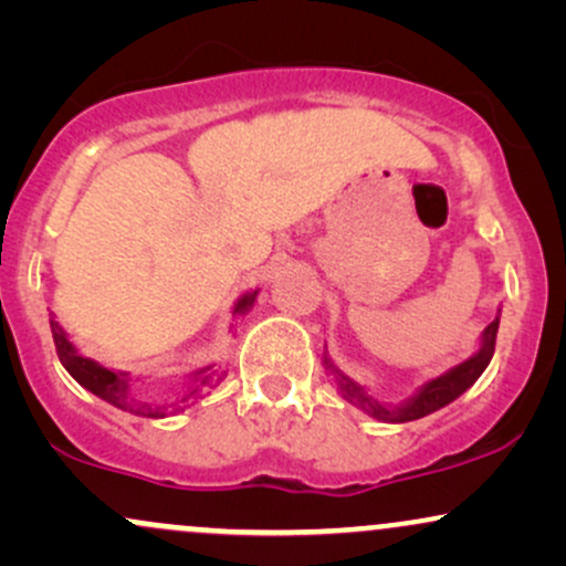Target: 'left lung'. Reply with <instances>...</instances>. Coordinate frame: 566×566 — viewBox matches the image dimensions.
Returning a JSON list of instances; mask_svg holds the SVG:
<instances>
[{
    "label": "left lung",
    "instance_id": "1",
    "mask_svg": "<svg viewBox=\"0 0 566 566\" xmlns=\"http://www.w3.org/2000/svg\"><path fill=\"white\" fill-rule=\"evenodd\" d=\"M497 324H500V311H497L495 322L486 324L482 348H479L469 361H463V365H458L454 369H450V373L439 375L437 380L426 382V386L420 388V394L415 396V399H409L407 405L399 407V409H388V407L378 405V401H375L373 396H367L365 388L356 386V382L350 380V378H346V375H343V373H337V369L329 365V359H324V361H327V367L333 369L337 388H340V394L346 396L348 401H354L356 407H361L367 415H373V418H378V420H391V423H407V420L426 418V415L437 412V409H441L444 405H450V401L458 399V396L463 394L465 388H471L473 382L479 380V375L484 373L486 365H490L492 354H495Z\"/></svg>",
    "mask_w": 566,
    "mask_h": 566
}]
</instances>
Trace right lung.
<instances>
[{"mask_svg": "<svg viewBox=\"0 0 566 566\" xmlns=\"http://www.w3.org/2000/svg\"><path fill=\"white\" fill-rule=\"evenodd\" d=\"M255 295H258V290L247 292V295L237 303V308H233V311H237V314H244V311L250 308L252 303H255ZM50 327H53V340H55L57 359H61V365L69 369V375L76 382H80V386L87 388V391H93L95 396H101V399L108 401V405L125 409V412L143 415V418H165L167 407H154V405H148V401H140L138 396H135L133 378H127V375H122V373H114V369L95 365L93 359H84V356L76 354V348L71 346L66 333H63L61 324H57L55 319H50ZM207 369H210V367H207ZM207 369L197 373L199 386H193L191 394H188L186 399H180V401L193 399V396H199L201 386H210L212 375L207 373Z\"/></svg>", "mask_w": 566, "mask_h": 566, "instance_id": "add662e5", "label": "right lung"}]
</instances>
